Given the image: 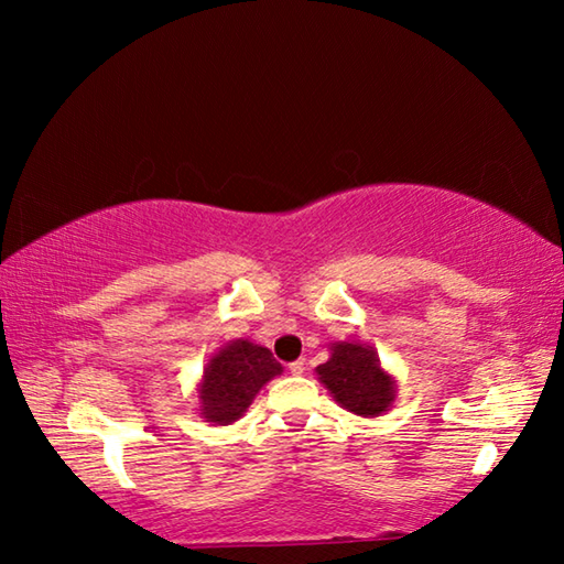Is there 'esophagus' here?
Returning <instances> with one entry per match:
<instances>
[{
    "label": "esophagus",
    "instance_id": "34e87169",
    "mask_svg": "<svg viewBox=\"0 0 564 564\" xmlns=\"http://www.w3.org/2000/svg\"><path fill=\"white\" fill-rule=\"evenodd\" d=\"M289 370H291V373H293V376H301V373H303V370H305V358H299V360H293V362H291V366H289Z\"/></svg>",
    "mask_w": 564,
    "mask_h": 564
}]
</instances>
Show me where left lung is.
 <instances>
[{
    "label": "left lung",
    "instance_id": "obj_1",
    "mask_svg": "<svg viewBox=\"0 0 564 564\" xmlns=\"http://www.w3.org/2000/svg\"><path fill=\"white\" fill-rule=\"evenodd\" d=\"M330 360L316 368L321 383L356 415H380L395 398V383L383 373L378 356L358 343L333 346Z\"/></svg>",
    "mask_w": 564,
    "mask_h": 564
}]
</instances>
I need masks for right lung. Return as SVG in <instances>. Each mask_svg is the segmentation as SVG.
<instances>
[{
  "label": "right lung",
  "instance_id": "1",
  "mask_svg": "<svg viewBox=\"0 0 564 564\" xmlns=\"http://www.w3.org/2000/svg\"><path fill=\"white\" fill-rule=\"evenodd\" d=\"M281 373V362L263 346L234 340L208 362L202 383V415L208 423L228 425L246 413L256 393Z\"/></svg>",
  "mask_w": 564,
  "mask_h": 564
}]
</instances>
